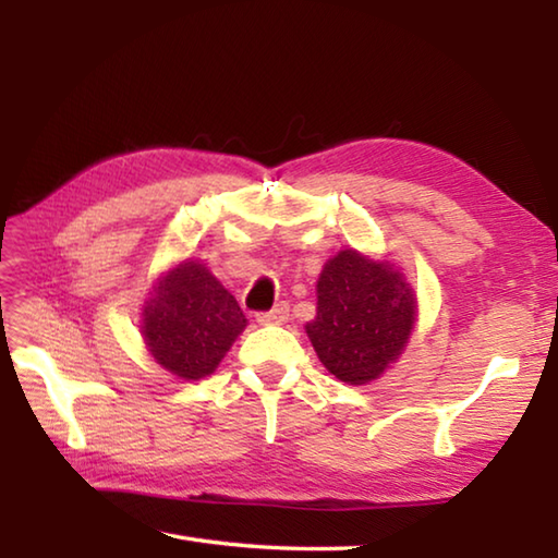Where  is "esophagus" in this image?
I'll return each mask as SVG.
<instances>
[{
    "mask_svg": "<svg viewBox=\"0 0 558 558\" xmlns=\"http://www.w3.org/2000/svg\"><path fill=\"white\" fill-rule=\"evenodd\" d=\"M288 316H290V306H288V302H280V304H276L272 306L270 312H264V314H258L256 316V322L260 324V326H270V324H286L288 322Z\"/></svg>",
    "mask_w": 558,
    "mask_h": 558,
    "instance_id": "esophagus-1",
    "label": "esophagus"
}]
</instances>
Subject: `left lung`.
<instances>
[{
  "label": "left lung",
  "instance_id": "8db88e82",
  "mask_svg": "<svg viewBox=\"0 0 558 558\" xmlns=\"http://www.w3.org/2000/svg\"><path fill=\"white\" fill-rule=\"evenodd\" d=\"M417 294L393 260L342 248L316 282V316L304 326L318 360L342 384L364 386L405 350Z\"/></svg>",
  "mask_w": 558,
  "mask_h": 558
}]
</instances>
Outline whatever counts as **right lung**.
I'll return each mask as SVG.
<instances>
[{
    "label": "right lung",
    "mask_w": 558,
    "mask_h": 558,
    "mask_svg": "<svg viewBox=\"0 0 558 558\" xmlns=\"http://www.w3.org/2000/svg\"><path fill=\"white\" fill-rule=\"evenodd\" d=\"M244 328L240 304L196 258L160 272L141 306V336L150 357L182 381L216 372Z\"/></svg>",
    "instance_id": "1"
}]
</instances>
